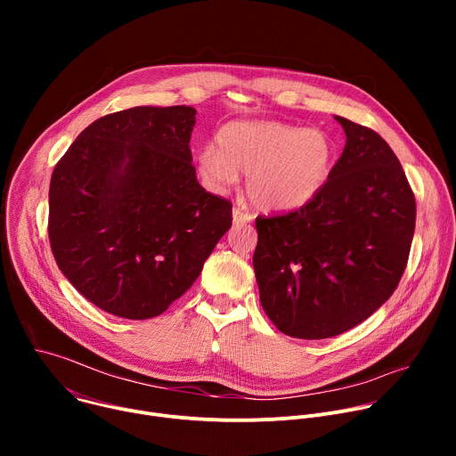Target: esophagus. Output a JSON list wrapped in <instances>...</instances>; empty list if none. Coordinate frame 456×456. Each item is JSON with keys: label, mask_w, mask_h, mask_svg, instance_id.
Segmentation results:
<instances>
[{"label": "esophagus", "mask_w": 456, "mask_h": 456, "mask_svg": "<svg viewBox=\"0 0 456 456\" xmlns=\"http://www.w3.org/2000/svg\"><path fill=\"white\" fill-rule=\"evenodd\" d=\"M250 220H252V215H250V213L243 211L241 208H234V209H232V222H234L236 225H241V224H248Z\"/></svg>", "instance_id": "1"}]
</instances>
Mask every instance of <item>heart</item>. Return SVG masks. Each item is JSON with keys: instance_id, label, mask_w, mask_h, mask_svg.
Here are the masks:
<instances>
[{"instance_id": "b5f03b06", "label": "heart", "mask_w": 456, "mask_h": 456, "mask_svg": "<svg viewBox=\"0 0 456 456\" xmlns=\"http://www.w3.org/2000/svg\"><path fill=\"white\" fill-rule=\"evenodd\" d=\"M216 146L199 153V175L215 192H225L247 173V194L264 211H294L327 185L336 146L317 127L276 120H236L220 127Z\"/></svg>"}]
</instances>
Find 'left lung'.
Segmentation results:
<instances>
[{"instance_id":"1","label":"left lung","mask_w":456,"mask_h":456,"mask_svg":"<svg viewBox=\"0 0 456 456\" xmlns=\"http://www.w3.org/2000/svg\"><path fill=\"white\" fill-rule=\"evenodd\" d=\"M336 120L346 146L327 185L297 211L256 218L259 301L297 339L368 319L397 289L415 232V194L392 148L366 126Z\"/></svg>"}]
</instances>
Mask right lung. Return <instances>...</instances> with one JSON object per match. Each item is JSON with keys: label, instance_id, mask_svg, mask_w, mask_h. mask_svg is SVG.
<instances>
[{"label": "right lung", "instance_id": "right-lung-1", "mask_svg": "<svg viewBox=\"0 0 456 456\" xmlns=\"http://www.w3.org/2000/svg\"><path fill=\"white\" fill-rule=\"evenodd\" d=\"M191 106H137L92 122L57 162L48 238L61 273L95 306L160 315L231 229L232 204L191 164Z\"/></svg>", "mask_w": 456, "mask_h": 456}]
</instances>
